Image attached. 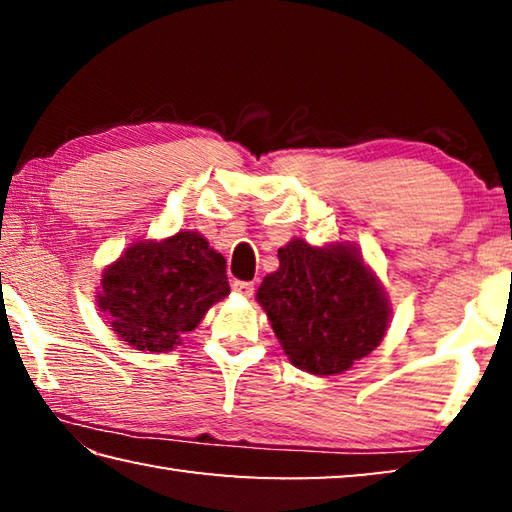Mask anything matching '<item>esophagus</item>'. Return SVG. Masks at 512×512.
Wrapping results in <instances>:
<instances>
[{
	"mask_svg": "<svg viewBox=\"0 0 512 512\" xmlns=\"http://www.w3.org/2000/svg\"><path fill=\"white\" fill-rule=\"evenodd\" d=\"M232 289H235L239 296H244V298H253V293H255V284L253 282H241V280H237L235 284H232Z\"/></svg>",
	"mask_w": 512,
	"mask_h": 512,
	"instance_id": "1",
	"label": "esophagus"
}]
</instances>
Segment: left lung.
<instances>
[{
	"mask_svg": "<svg viewBox=\"0 0 512 512\" xmlns=\"http://www.w3.org/2000/svg\"><path fill=\"white\" fill-rule=\"evenodd\" d=\"M280 268L266 275L257 302L293 366L339 375L377 348L388 302L354 248H314L293 239L277 250Z\"/></svg>",
	"mask_w": 512,
	"mask_h": 512,
	"instance_id": "1",
	"label": "left lung"
}]
</instances>
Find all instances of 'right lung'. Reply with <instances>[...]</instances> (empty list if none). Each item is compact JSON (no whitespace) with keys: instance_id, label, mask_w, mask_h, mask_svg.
<instances>
[{"instance_id":"add662e5","label":"right lung","mask_w":512,"mask_h":512,"mask_svg":"<svg viewBox=\"0 0 512 512\" xmlns=\"http://www.w3.org/2000/svg\"><path fill=\"white\" fill-rule=\"evenodd\" d=\"M230 293L225 259L198 232L140 241L106 268L99 307L137 350L167 352Z\"/></svg>"}]
</instances>
